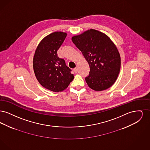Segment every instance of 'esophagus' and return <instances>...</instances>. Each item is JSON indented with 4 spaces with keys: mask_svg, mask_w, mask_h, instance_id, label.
Wrapping results in <instances>:
<instances>
[{
    "mask_svg": "<svg viewBox=\"0 0 150 150\" xmlns=\"http://www.w3.org/2000/svg\"><path fill=\"white\" fill-rule=\"evenodd\" d=\"M78 67H76L75 68H74V71L75 72H78Z\"/></svg>",
    "mask_w": 150,
    "mask_h": 150,
    "instance_id": "obj_1",
    "label": "esophagus"
}]
</instances>
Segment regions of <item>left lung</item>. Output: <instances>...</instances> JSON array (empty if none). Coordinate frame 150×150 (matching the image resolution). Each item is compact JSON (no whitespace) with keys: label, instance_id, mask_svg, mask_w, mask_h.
Instances as JSON below:
<instances>
[{"label":"left lung","instance_id":"1","mask_svg":"<svg viewBox=\"0 0 150 150\" xmlns=\"http://www.w3.org/2000/svg\"><path fill=\"white\" fill-rule=\"evenodd\" d=\"M72 41L86 58L90 67L86 81L96 91L114 84L120 70V54L114 43L105 34L91 29L72 38Z\"/></svg>","mask_w":150,"mask_h":150}]
</instances>
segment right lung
I'll return each instance as SVG.
<instances>
[{
  "mask_svg": "<svg viewBox=\"0 0 150 150\" xmlns=\"http://www.w3.org/2000/svg\"><path fill=\"white\" fill-rule=\"evenodd\" d=\"M66 36L65 33L57 31L45 37L38 45L33 59L37 80L43 87L54 92L64 91L74 78L64 59L57 55Z\"/></svg>",
  "mask_w": 150,
  "mask_h": 150,
  "instance_id": "right-lung-1",
  "label": "right lung"
}]
</instances>
